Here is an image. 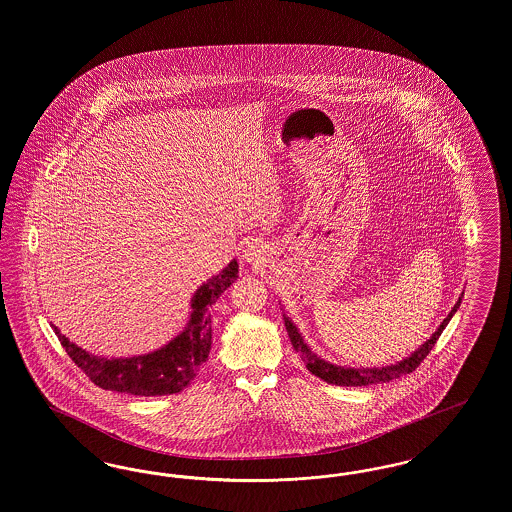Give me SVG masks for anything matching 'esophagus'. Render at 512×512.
I'll return each mask as SVG.
<instances>
[{"label":"esophagus","instance_id":"34e87169","mask_svg":"<svg viewBox=\"0 0 512 512\" xmlns=\"http://www.w3.org/2000/svg\"><path fill=\"white\" fill-rule=\"evenodd\" d=\"M244 259L245 263H249V265L259 263V259H261V249H259V245H247V249L244 251Z\"/></svg>","mask_w":512,"mask_h":512}]
</instances>
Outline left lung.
I'll use <instances>...</instances> for the list:
<instances>
[{"label":"left lung","instance_id":"8db88e82","mask_svg":"<svg viewBox=\"0 0 512 512\" xmlns=\"http://www.w3.org/2000/svg\"><path fill=\"white\" fill-rule=\"evenodd\" d=\"M464 293V292H463ZM463 293L459 297V301L455 303V307L451 309V313L443 318V322L439 324L438 330L430 336V340L424 341L418 349H414L409 357H405L403 361H397L395 365L390 366H374V368H351V366H340L324 361L322 357H318L317 353L311 351V347L305 343V338L301 336L299 328L295 326L292 318L286 313H282L284 324L288 330V336L292 340L293 349L299 353V357L303 359L305 366L309 368L311 374L318 376L320 380L328 382V384H336V386H370V384H384L390 382L393 378H399L403 374L413 372L416 366L424 361V357L432 351V347L439 340L441 332L445 330V326L449 324V320L457 313V309L461 307L463 301Z\"/></svg>","mask_w":512,"mask_h":512}]
</instances>
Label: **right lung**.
<instances>
[{
	"mask_svg": "<svg viewBox=\"0 0 512 512\" xmlns=\"http://www.w3.org/2000/svg\"><path fill=\"white\" fill-rule=\"evenodd\" d=\"M238 280V261H230L217 276L203 282L190 301L192 313L184 330L163 347L134 357L94 355L61 334L51 324L74 365L103 390L138 397L171 395L190 386L211 351V307Z\"/></svg>",
	"mask_w": 512,
	"mask_h": 512,
	"instance_id": "1",
	"label": "right lung"
}]
</instances>
